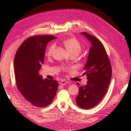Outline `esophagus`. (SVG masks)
<instances>
[{
    "mask_svg": "<svg viewBox=\"0 0 131 131\" xmlns=\"http://www.w3.org/2000/svg\"><path fill=\"white\" fill-rule=\"evenodd\" d=\"M68 81H67V80H62L61 81V82H60V84L63 85H64L65 84H67V83H68Z\"/></svg>",
    "mask_w": 131,
    "mask_h": 131,
    "instance_id": "esophagus-1",
    "label": "esophagus"
}]
</instances>
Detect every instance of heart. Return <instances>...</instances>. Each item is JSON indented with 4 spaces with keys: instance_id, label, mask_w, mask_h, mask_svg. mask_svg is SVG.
Instances as JSON below:
<instances>
[{
    "instance_id": "heart-1",
    "label": "heart",
    "mask_w": 131,
    "mask_h": 131,
    "mask_svg": "<svg viewBox=\"0 0 131 131\" xmlns=\"http://www.w3.org/2000/svg\"><path fill=\"white\" fill-rule=\"evenodd\" d=\"M63 43L65 46L67 50L69 51L70 53H76L78 54L81 52L82 50V45L80 42L75 38L67 39L63 41ZM55 48L54 43L51 44L46 52V55L50 57L52 56Z\"/></svg>"
}]
</instances>
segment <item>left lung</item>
Listing matches in <instances>:
<instances>
[{"instance_id": "8db88e82", "label": "left lung", "mask_w": 131, "mask_h": 131, "mask_svg": "<svg viewBox=\"0 0 131 131\" xmlns=\"http://www.w3.org/2000/svg\"><path fill=\"white\" fill-rule=\"evenodd\" d=\"M91 41L88 61L82 70L88 80L86 85L79 82V94L76 97L77 105L88 109L97 105L104 97L112 79V66L105 47L96 37L86 32L81 33Z\"/></svg>"}]
</instances>
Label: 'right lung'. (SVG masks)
<instances>
[{"label": "right lung", "mask_w": 131, "mask_h": 131, "mask_svg": "<svg viewBox=\"0 0 131 131\" xmlns=\"http://www.w3.org/2000/svg\"><path fill=\"white\" fill-rule=\"evenodd\" d=\"M56 38L50 35L30 37L22 42L15 54L14 68L17 88L35 106L49 105L57 92L58 82L47 78L43 80L39 73L47 43Z\"/></svg>", "instance_id": "1"}]
</instances>
